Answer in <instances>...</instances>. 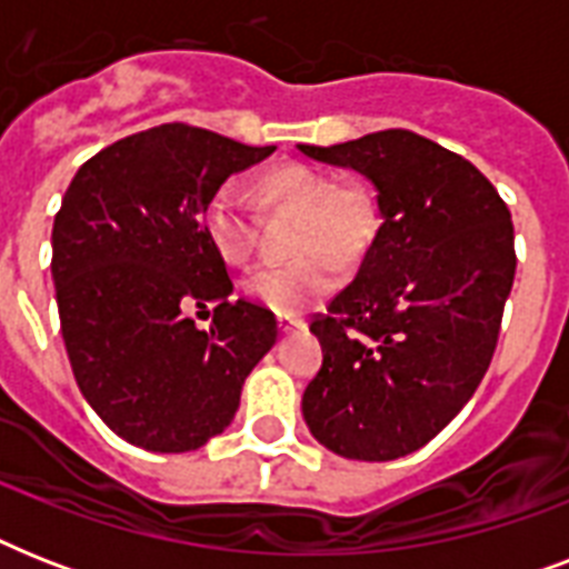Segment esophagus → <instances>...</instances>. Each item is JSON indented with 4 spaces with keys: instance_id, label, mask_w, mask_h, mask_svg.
I'll list each match as a JSON object with an SVG mask.
<instances>
[{
    "instance_id": "obj_1",
    "label": "esophagus",
    "mask_w": 569,
    "mask_h": 569,
    "mask_svg": "<svg viewBox=\"0 0 569 569\" xmlns=\"http://www.w3.org/2000/svg\"><path fill=\"white\" fill-rule=\"evenodd\" d=\"M277 328L283 330V333H292V330L303 328V321H298V319H286V316H280V319H277Z\"/></svg>"
}]
</instances>
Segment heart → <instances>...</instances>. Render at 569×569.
I'll return each mask as SVG.
<instances>
[{
    "instance_id": "obj_1",
    "label": "heart",
    "mask_w": 569,
    "mask_h": 569,
    "mask_svg": "<svg viewBox=\"0 0 569 569\" xmlns=\"http://www.w3.org/2000/svg\"><path fill=\"white\" fill-rule=\"evenodd\" d=\"M253 200L268 212L298 214L295 262L266 266L244 280V292L277 316H301L328 298L337 286V262L351 266L363 257L378 227L375 197L357 186H333L328 173L307 164H280L253 182ZM203 236L230 266H244L257 236L239 194L218 189L203 206Z\"/></svg>"
}]
</instances>
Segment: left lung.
Segmentation results:
<instances>
[{
    "mask_svg": "<svg viewBox=\"0 0 569 569\" xmlns=\"http://www.w3.org/2000/svg\"><path fill=\"white\" fill-rule=\"evenodd\" d=\"M298 150L363 173L380 212L357 277L310 325L325 360L303 419L333 455L405 458L460 413L493 360L517 271L511 212L476 164L407 129Z\"/></svg>",
    "mask_w": 569,
    "mask_h": 569,
    "instance_id": "obj_1",
    "label": "left lung"
}]
</instances>
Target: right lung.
Instances as JSON below:
<instances>
[{"label":"right lung","mask_w":569,"mask_h":569,"mask_svg":"<svg viewBox=\"0 0 569 569\" xmlns=\"http://www.w3.org/2000/svg\"><path fill=\"white\" fill-rule=\"evenodd\" d=\"M271 153L162 123L88 159L61 200L52 283L67 357L84 401L132 446H206L277 342L274 312L230 301L227 266L203 236L206 200ZM209 302L213 325L200 331L188 310Z\"/></svg>","instance_id":"obj_1"}]
</instances>
